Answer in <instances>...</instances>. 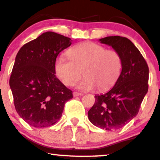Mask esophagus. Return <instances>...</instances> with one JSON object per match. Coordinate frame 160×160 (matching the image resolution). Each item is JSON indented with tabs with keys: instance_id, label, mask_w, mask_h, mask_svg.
<instances>
[{
	"instance_id": "34e87169",
	"label": "esophagus",
	"mask_w": 160,
	"mask_h": 160,
	"mask_svg": "<svg viewBox=\"0 0 160 160\" xmlns=\"http://www.w3.org/2000/svg\"><path fill=\"white\" fill-rule=\"evenodd\" d=\"M81 95H82V93L78 92H73V96H74V97H77V96H81Z\"/></svg>"
}]
</instances>
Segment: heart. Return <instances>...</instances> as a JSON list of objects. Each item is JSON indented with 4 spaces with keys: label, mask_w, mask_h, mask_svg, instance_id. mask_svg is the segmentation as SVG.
Segmentation results:
<instances>
[{
    "label": "heart",
    "mask_w": 160,
    "mask_h": 160,
    "mask_svg": "<svg viewBox=\"0 0 160 160\" xmlns=\"http://www.w3.org/2000/svg\"><path fill=\"white\" fill-rule=\"evenodd\" d=\"M68 58L59 56L55 62L56 74L65 86H72L82 75L84 78L77 88L82 91L98 87L106 90L112 87L120 78L122 68L120 54L114 49L85 42L69 49Z\"/></svg>",
    "instance_id": "obj_1"
}]
</instances>
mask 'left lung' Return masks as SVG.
Listing matches in <instances>:
<instances>
[{
  "label": "left lung",
  "instance_id": "left-lung-1",
  "mask_svg": "<svg viewBox=\"0 0 160 160\" xmlns=\"http://www.w3.org/2000/svg\"><path fill=\"white\" fill-rule=\"evenodd\" d=\"M99 41L120 53L122 68L111 90L95 95V102L88 111V117L97 127L115 130L123 127L138 113L148 91L149 68L140 51L128 38L110 36Z\"/></svg>",
  "mask_w": 160,
  "mask_h": 160
}]
</instances>
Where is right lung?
Wrapping results in <instances>:
<instances>
[{
	"mask_svg": "<svg viewBox=\"0 0 160 160\" xmlns=\"http://www.w3.org/2000/svg\"><path fill=\"white\" fill-rule=\"evenodd\" d=\"M71 41L47 32L23 45L16 55L10 86L16 111L30 126L54 125L61 118L66 102L73 98L72 91L55 74L57 56Z\"/></svg>",
	"mask_w": 160,
	"mask_h": 160,
	"instance_id": "right-lung-1",
	"label": "right lung"
}]
</instances>
